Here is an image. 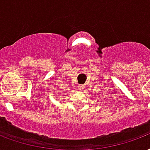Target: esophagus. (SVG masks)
<instances>
[{"mask_svg": "<svg viewBox=\"0 0 150 150\" xmlns=\"http://www.w3.org/2000/svg\"><path fill=\"white\" fill-rule=\"evenodd\" d=\"M79 90H80V91H83V90L84 89V86L83 85H79V86H78Z\"/></svg>", "mask_w": 150, "mask_h": 150, "instance_id": "esophagus-1", "label": "esophagus"}]
</instances>
